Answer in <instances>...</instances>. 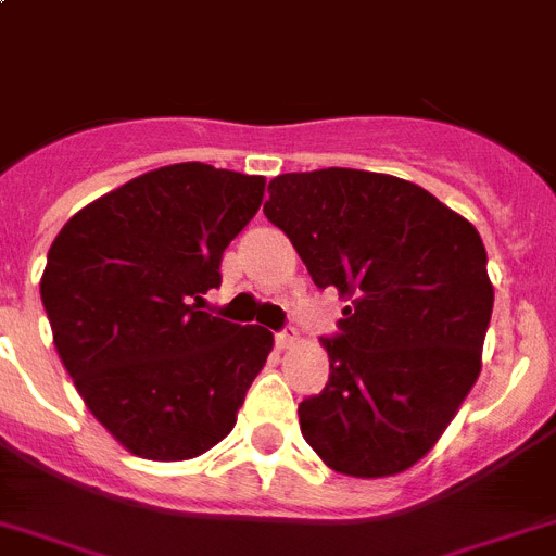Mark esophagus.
I'll use <instances>...</instances> for the list:
<instances>
[{
    "label": "esophagus",
    "instance_id": "1",
    "mask_svg": "<svg viewBox=\"0 0 556 556\" xmlns=\"http://www.w3.org/2000/svg\"><path fill=\"white\" fill-rule=\"evenodd\" d=\"M296 342H300V336L293 333V330H282V333H277V348L279 350H291Z\"/></svg>",
    "mask_w": 556,
    "mask_h": 556
}]
</instances>
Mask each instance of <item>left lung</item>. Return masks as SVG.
I'll list each match as a JSON object with an SVG mask.
<instances>
[{
    "instance_id": "8db88e82",
    "label": "left lung",
    "mask_w": 556,
    "mask_h": 556,
    "mask_svg": "<svg viewBox=\"0 0 556 556\" xmlns=\"http://www.w3.org/2000/svg\"><path fill=\"white\" fill-rule=\"evenodd\" d=\"M265 217L342 311L330 379L300 404L311 450L333 472H407L444 435L480 376L494 288L478 228L393 175L316 169L268 184Z\"/></svg>"
}]
</instances>
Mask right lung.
<instances>
[{
  "label": "right lung",
  "mask_w": 556,
  "mask_h": 556,
  "mask_svg": "<svg viewBox=\"0 0 556 556\" xmlns=\"http://www.w3.org/2000/svg\"><path fill=\"white\" fill-rule=\"evenodd\" d=\"M265 177L172 163L64 223L41 302L55 353L98 424L147 460H189L235 429L274 333L200 311Z\"/></svg>",
  "instance_id": "obj_1"
}]
</instances>
